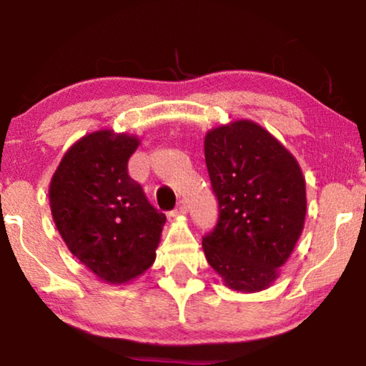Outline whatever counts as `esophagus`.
Segmentation results:
<instances>
[{
  "mask_svg": "<svg viewBox=\"0 0 366 366\" xmlns=\"http://www.w3.org/2000/svg\"><path fill=\"white\" fill-rule=\"evenodd\" d=\"M187 211H189V207H187V204L184 202V201H180L179 202V206L175 207V211H174V214H177V216H184V214H187Z\"/></svg>",
  "mask_w": 366,
  "mask_h": 366,
  "instance_id": "34e87169",
  "label": "esophagus"
}]
</instances>
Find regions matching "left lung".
I'll return each instance as SVG.
<instances>
[{
  "label": "left lung",
  "instance_id": "1",
  "mask_svg": "<svg viewBox=\"0 0 366 366\" xmlns=\"http://www.w3.org/2000/svg\"><path fill=\"white\" fill-rule=\"evenodd\" d=\"M204 155L219 201L217 226L202 239L206 259L229 290H267L305 227L306 182L298 160L247 119L209 130Z\"/></svg>",
  "mask_w": 366,
  "mask_h": 366
}]
</instances>
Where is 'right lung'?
I'll return each mask as SVG.
<instances>
[{"label": "right lung", "mask_w": 366, "mask_h": 366, "mask_svg": "<svg viewBox=\"0 0 366 366\" xmlns=\"http://www.w3.org/2000/svg\"><path fill=\"white\" fill-rule=\"evenodd\" d=\"M139 145L134 134H86L63 155L48 189L68 251L107 285H129L154 264L165 224L127 172Z\"/></svg>", "instance_id": "obj_1"}]
</instances>
